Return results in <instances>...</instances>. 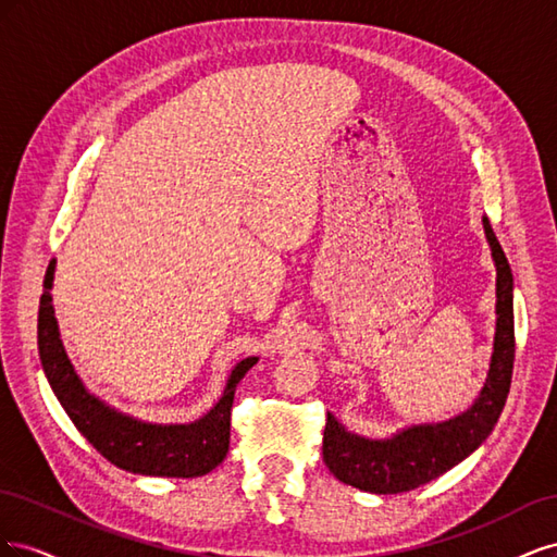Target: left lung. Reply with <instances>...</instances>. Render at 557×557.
Returning <instances> with one entry per match:
<instances>
[{"label": "left lung", "mask_w": 557, "mask_h": 557, "mask_svg": "<svg viewBox=\"0 0 557 557\" xmlns=\"http://www.w3.org/2000/svg\"><path fill=\"white\" fill-rule=\"evenodd\" d=\"M483 227L497 267V330L491 372L479 399L444 423L411 425L391 440L350 434L327 413L323 460L339 481L376 495L407 493L462 462L493 432L513 374V274L487 218H483Z\"/></svg>", "instance_id": "8db88e82"}]
</instances>
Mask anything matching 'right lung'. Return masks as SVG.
I'll return each mask as SVG.
<instances>
[{"mask_svg":"<svg viewBox=\"0 0 557 557\" xmlns=\"http://www.w3.org/2000/svg\"><path fill=\"white\" fill-rule=\"evenodd\" d=\"M53 276L55 260L46 269L44 295L39 301V358L50 387H53L55 397L66 416L72 418L76 430L111 465L132 471V474L195 479L209 474L211 469L221 465L230 448V411L234 391L258 358H246L232 369L223 397L195 423L162 425L121 413L86 391V385L66 358L53 297H50Z\"/></svg>","mask_w":557,"mask_h":557,"instance_id":"obj_1","label":"right lung"}]
</instances>
